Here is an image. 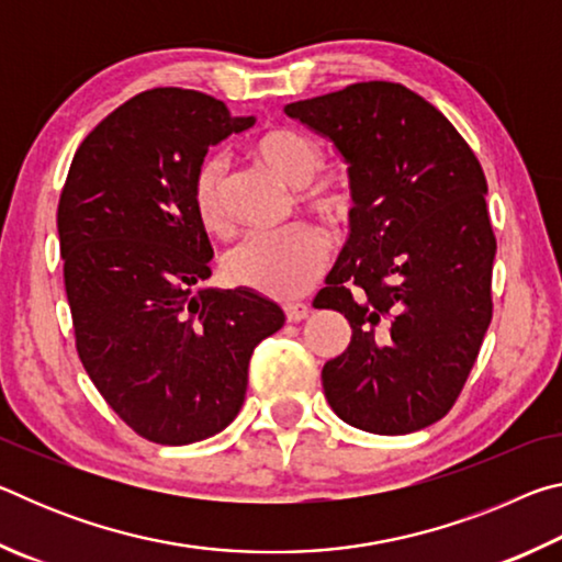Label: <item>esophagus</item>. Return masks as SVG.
Returning a JSON list of instances; mask_svg holds the SVG:
<instances>
[{"label":"esophagus","mask_w":562,"mask_h":562,"mask_svg":"<svg viewBox=\"0 0 562 562\" xmlns=\"http://www.w3.org/2000/svg\"><path fill=\"white\" fill-rule=\"evenodd\" d=\"M282 310H284V317H288V322H302L310 315V307L302 302H288Z\"/></svg>","instance_id":"1"}]
</instances>
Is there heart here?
<instances>
[{"mask_svg":"<svg viewBox=\"0 0 562 562\" xmlns=\"http://www.w3.org/2000/svg\"><path fill=\"white\" fill-rule=\"evenodd\" d=\"M247 154L262 168L292 188H300L297 201L304 211L317 215L329 227L351 221L357 207V186L345 166H325L322 144L292 126H274L258 133ZM227 164L223 156L207 154L198 160L190 176V207L198 225L207 235L225 237L231 233L227 207ZM329 260L325 233L315 225L300 223L278 235H250L237 243L223 260V274L237 288L268 294L274 300H292L307 292L319 280Z\"/></svg>","mask_w":562,"mask_h":562,"instance_id":"obj_1","label":"heart"}]
</instances>
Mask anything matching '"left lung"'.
<instances>
[{"label":"left lung","mask_w":562,"mask_h":562,"mask_svg":"<svg viewBox=\"0 0 562 562\" xmlns=\"http://www.w3.org/2000/svg\"><path fill=\"white\" fill-rule=\"evenodd\" d=\"M284 113L349 164V240L315 297L349 319L322 369L335 414L372 434H412L451 412L493 317L496 258L486 176L443 113L392 81H361Z\"/></svg>","instance_id":"1"}]
</instances>
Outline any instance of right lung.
I'll return each mask as SVG.
<instances>
[{
  "mask_svg": "<svg viewBox=\"0 0 562 562\" xmlns=\"http://www.w3.org/2000/svg\"><path fill=\"white\" fill-rule=\"evenodd\" d=\"M255 123L207 93L133 97L76 150L56 227L76 351L128 429L164 446L223 431L252 349L284 325L250 290L201 288L213 247L188 188L207 148Z\"/></svg>",
  "mask_w": 562,
  "mask_h": 562,
  "instance_id": "1",
  "label": "right lung"
}]
</instances>
